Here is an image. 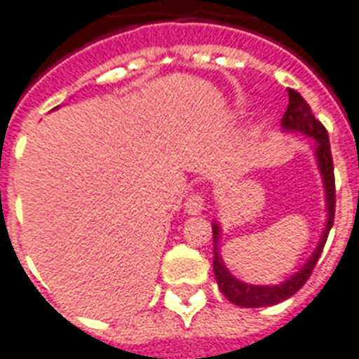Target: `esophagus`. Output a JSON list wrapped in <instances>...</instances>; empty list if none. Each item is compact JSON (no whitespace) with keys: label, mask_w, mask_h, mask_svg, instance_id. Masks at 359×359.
Returning <instances> with one entry per match:
<instances>
[{"label":"esophagus","mask_w":359,"mask_h":359,"mask_svg":"<svg viewBox=\"0 0 359 359\" xmlns=\"http://www.w3.org/2000/svg\"><path fill=\"white\" fill-rule=\"evenodd\" d=\"M184 209H187V213L190 215H198L201 213L203 209H205V196L201 192L190 194L184 201Z\"/></svg>","instance_id":"34e87169"}]
</instances>
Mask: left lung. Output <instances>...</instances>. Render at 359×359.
<instances>
[{"mask_svg": "<svg viewBox=\"0 0 359 359\" xmlns=\"http://www.w3.org/2000/svg\"><path fill=\"white\" fill-rule=\"evenodd\" d=\"M289 93V104L287 110L281 118V126L287 131H299L304 133L308 137L316 139V158L320 163L321 177H323V184H325V196H327V226L323 230L320 243L316 247L314 255L308 259V262L301 268L299 274H294L293 278H289L287 281H283L280 285H249L243 281L236 280L226 266L220 261V255L217 253V241H219V226H213V245H215V257H213V272L219 283V289L222 294L226 297L228 301L238 304L243 308H259V306H272L278 302L285 301L289 297H293L299 289L306 283V280L312 274L316 262L320 259L323 245L327 241V233L333 226L335 220V169H333V156H331V144H329L327 129L323 127L320 119H316V116L310 110V106L304 98L301 97V93H297L294 89H287Z\"/></svg>", "mask_w": 359, "mask_h": 359, "instance_id": "obj_1", "label": "left lung"}]
</instances>
